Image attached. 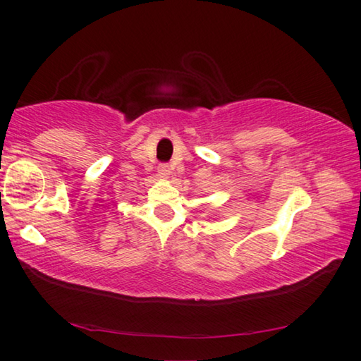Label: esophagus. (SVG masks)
Here are the masks:
<instances>
[{
  "label": "esophagus",
  "instance_id": "34e87169",
  "mask_svg": "<svg viewBox=\"0 0 361 361\" xmlns=\"http://www.w3.org/2000/svg\"><path fill=\"white\" fill-rule=\"evenodd\" d=\"M157 173L161 176H169L170 175V166L169 164H159Z\"/></svg>",
  "mask_w": 361,
  "mask_h": 361
}]
</instances>
